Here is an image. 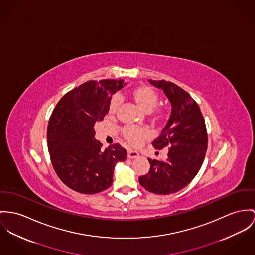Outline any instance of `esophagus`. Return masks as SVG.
Segmentation results:
<instances>
[{
  "label": "esophagus",
  "instance_id": "34e87169",
  "mask_svg": "<svg viewBox=\"0 0 255 255\" xmlns=\"http://www.w3.org/2000/svg\"><path fill=\"white\" fill-rule=\"evenodd\" d=\"M137 157H139V154L137 153V151H134V150H128V158H130V159H135V158H137Z\"/></svg>",
  "mask_w": 255,
  "mask_h": 255
}]
</instances>
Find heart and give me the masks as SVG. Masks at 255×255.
Segmentation results:
<instances>
[{
    "mask_svg": "<svg viewBox=\"0 0 255 255\" xmlns=\"http://www.w3.org/2000/svg\"><path fill=\"white\" fill-rule=\"evenodd\" d=\"M130 95L136 102L137 106L146 113L151 112L158 103V95L156 92L151 87L146 85H141L134 88L131 91ZM118 105H119L118 97H114L111 100L108 108V114L110 116H114L117 113ZM159 115L160 114H158V117ZM123 134L125 138L134 145L139 144L143 139L148 137V132L145 129L136 128V127L125 128L123 131Z\"/></svg>",
    "mask_w": 255,
    "mask_h": 255,
    "instance_id": "1",
    "label": "heart"
}]
</instances>
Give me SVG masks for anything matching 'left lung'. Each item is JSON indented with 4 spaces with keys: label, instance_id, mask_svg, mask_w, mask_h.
<instances>
[{
    "label": "left lung",
    "instance_id": "left-lung-1",
    "mask_svg": "<svg viewBox=\"0 0 255 255\" xmlns=\"http://www.w3.org/2000/svg\"><path fill=\"white\" fill-rule=\"evenodd\" d=\"M148 81L163 90L172 107L165 127L152 141L155 149L169 146V152L165 161L148 160L150 170L139 177V183L149 192L167 195L184 188L195 177L205 159L208 136L200 108L185 90L166 80Z\"/></svg>",
    "mask_w": 255,
    "mask_h": 255
}]
</instances>
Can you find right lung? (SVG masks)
<instances>
[{
	"label": "right lung",
	"mask_w": 255,
	"mask_h": 255,
	"mask_svg": "<svg viewBox=\"0 0 255 255\" xmlns=\"http://www.w3.org/2000/svg\"><path fill=\"white\" fill-rule=\"evenodd\" d=\"M124 79L89 80L63 96L47 127V146L59 178L71 189L95 194L113 184L118 162L127 151L119 144L101 149L94 125L108 114L112 96L125 86Z\"/></svg>",
	"instance_id": "right-lung-1"
}]
</instances>
